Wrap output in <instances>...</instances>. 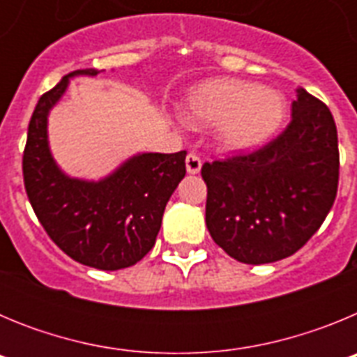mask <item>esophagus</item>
<instances>
[{
  "label": "esophagus",
  "instance_id": "esophagus-1",
  "mask_svg": "<svg viewBox=\"0 0 357 357\" xmlns=\"http://www.w3.org/2000/svg\"><path fill=\"white\" fill-rule=\"evenodd\" d=\"M200 168H202V159L195 153V151H191V153L185 157V169H188L189 175H197V173H200Z\"/></svg>",
  "mask_w": 357,
  "mask_h": 357
}]
</instances>
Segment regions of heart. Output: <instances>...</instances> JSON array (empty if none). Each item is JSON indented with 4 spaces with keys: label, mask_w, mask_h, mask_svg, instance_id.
Returning <instances> with one entry per match:
<instances>
[{
    "label": "heart",
    "mask_w": 357,
    "mask_h": 357,
    "mask_svg": "<svg viewBox=\"0 0 357 357\" xmlns=\"http://www.w3.org/2000/svg\"><path fill=\"white\" fill-rule=\"evenodd\" d=\"M284 102L277 93L252 82L220 78L191 91L188 119L200 127L220 125V143L227 150L259 146L279 128Z\"/></svg>",
    "instance_id": "heart-1"
}]
</instances>
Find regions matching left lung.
<instances>
[{
	"instance_id": "obj_1",
	"label": "left lung",
	"mask_w": 357,
	"mask_h": 357,
	"mask_svg": "<svg viewBox=\"0 0 357 357\" xmlns=\"http://www.w3.org/2000/svg\"><path fill=\"white\" fill-rule=\"evenodd\" d=\"M211 238L239 263L295 254L320 229L336 198L340 151L329 107L296 91L291 121L259 150L202 166Z\"/></svg>"
}]
</instances>
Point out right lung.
Returning <instances> with one entry per match:
<instances>
[{
    "mask_svg": "<svg viewBox=\"0 0 357 357\" xmlns=\"http://www.w3.org/2000/svg\"><path fill=\"white\" fill-rule=\"evenodd\" d=\"M66 75L37 102L28 125L23 178L33 213L56 247L98 270H121L155 245L164 207L185 175V151L139 153L100 182L71 178L59 169L48 146V114L66 93Z\"/></svg>",
    "mask_w": 357,
    "mask_h": 357,
    "instance_id": "right-lung-1",
    "label": "right lung"
}]
</instances>
